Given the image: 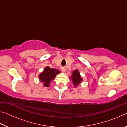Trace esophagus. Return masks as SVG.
I'll list each match as a JSON object with an SVG mask.
<instances>
[{"instance_id": "1", "label": "esophagus", "mask_w": 127, "mask_h": 127, "mask_svg": "<svg viewBox=\"0 0 127 127\" xmlns=\"http://www.w3.org/2000/svg\"><path fill=\"white\" fill-rule=\"evenodd\" d=\"M61 69H62V71H63V72H65L66 69L65 67H62V68H61Z\"/></svg>"}]
</instances>
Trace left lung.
Segmentation results:
<instances>
[{"mask_svg": "<svg viewBox=\"0 0 127 127\" xmlns=\"http://www.w3.org/2000/svg\"><path fill=\"white\" fill-rule=\"evenodd\" d=\"M71 78L75 87H76L77 85H78L79 83H81L82 81V78L80 76V74L79 73V72L77 70H75L73 72Z\"/></svg>", "mask_w": 127, "mask_h": 127, "instance_id": "obj_1", "label": "left lung"}]
</instances>
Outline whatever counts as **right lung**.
<instances>
[{
    "label": "right lung",
    "mask_w": 127,
    "mask_h": 127,
    "mask_svg": "<svg viewBox=\"0 0 127 127\" xmlns=\"http://www.w3.org/2000/svg\"><path fill=\"white\" fill-rule=\"evenodd\" d=\"M60 72L56 69L50 68L49 66H46L44 69V72L40 74L39 78L41 82H44V85L45 87H48L50 85V82L52 81L58 73Z\"/></svg>",
    "instance_id": "right-lung-1"
}]
</instances>
